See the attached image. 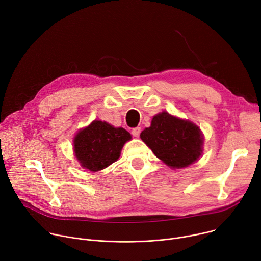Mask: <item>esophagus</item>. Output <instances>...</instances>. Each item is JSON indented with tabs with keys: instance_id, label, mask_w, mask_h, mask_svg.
<instances>
[{
	"instance_id": "1",
	"label": "esophagus",
	"mask_w": 261,
	"mask_h": 261,
	"mask_svg": "<svg viewBox=\"0 0 261 261\" xmlns=\"http://www.w3.org/2000/svg\"><path fill=\"white\" fill-rule=\"evenodd\" d=\"M131 134H132L134 137H138L139 134H140V128H139V127L133 128L132 131H131Z\"/></svg>"
}]
</instances>
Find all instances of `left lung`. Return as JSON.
I'll return each mask as SVG.
<instances>
[{
	"instance_id": "obj_1",
	"label": "left lung",
	"mask_w": 261,
	"mask_h": 261,
	"mask_svg": "<svg viewBox=\"0 0 261 261\" xmlns=\"http://www.w3.org/2000/svg\"><path fill=\"white\" fill-rule=\"evenodd\" d=\"M140 138L166 165L182 168L195 162L201 155L200 129L163 111L155 116L151 127L145 128Z\"/></svg>"
}]
</instances>
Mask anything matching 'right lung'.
<instances>
[{
	"label": "right lung",
	"instance_id": "1",
	"mask_svg": "<svg viewBox=\"0 0 261 261\" xmlns=\"http://www.w3.org/2000/svg\"><path fill=\"white\" fill-rule=\"evenodd\" d=\"M130 139L124 128L94 121L74 138V151L84 168L99 171L119 159L124 143Z\"/></svg>",
	"mask_w": 261,
	"mask_h": 261
}]
</instances>
